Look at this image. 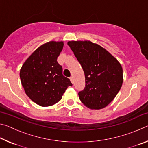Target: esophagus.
I'll return each instance as SVG.
<instances>
[{
    "mask_svg": "<svg viewBox=\"0 0 148 148\" xmlns=\"http://www.w3.org/2000/svg\"><path fill=\"white\" fill-rule=\"evenodd\" d=\"M70 80H71V82H72V84H74V79H73V77H70Z\"/></svg>",
    "mask_w": 148,
    "mask_h": 148,
    "instance_id": "1",
    "label": "esophagus"
}]
</instances>
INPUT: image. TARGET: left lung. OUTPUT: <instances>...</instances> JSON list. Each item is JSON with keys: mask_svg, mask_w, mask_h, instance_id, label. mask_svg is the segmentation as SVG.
<instances>
[{"mask_svg": "<svg viewBox=\"0 0 148 148\" xmlns=\"http://www.w3.org/2000/svg\"><path fill=\"white\" fill-rule=\"evenodd\" d=\"M67 44L85 74L86 87L79 92V100L91 110L104 108L113 101L122 86L121 64L106 49L91 41H69Z\"/></svg>", "mask_w": 148, "mask_h": 148, "instance_id": "1", "label": "left lung"}]
</instances>
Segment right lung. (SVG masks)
Returning <instances> with one entry per match:
<instances>
[{
  "mask_svg": "<svg viewBox=\"0 0 148 148\" xmlns=\"http://www.w3.org/2000/svg\"><path fill=\"white\" fill-rule=\"evenodd\" d=\"M62 41H50L38 47L20 69V79L30 99L40 106H52L62 99L72 86L62 75V66L57 61L63 48Z\"/></svg>",
  "mask_w": 148,
  "mask_h": 148,
  "instance_id": "add662e5",
  "label": "right lung"
}]
</instances>
